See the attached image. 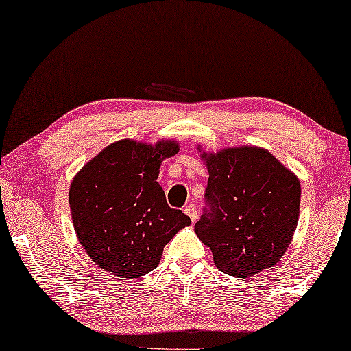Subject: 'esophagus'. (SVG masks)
<instances>
[{"label":"esophagus","mask_w":351,"mask_h":351,"mask_svg":"<svg viewBox=\"0 0 351 351\" xmlns=\"http://www.w3.org/2000/svg\"><path fill=\"white\" fill-rule=\"evenodd\" d=\"M183 211H185L186 213V216H189V219H191V222H196V219H197V208H196V205L194 204H188L185 208H183Z\"/></svg>","instance_id":"34e87169"}]
</instances>
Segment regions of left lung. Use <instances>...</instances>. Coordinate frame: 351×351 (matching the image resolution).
Segmentation results:
<instances>
[{
  "instance_id": "1",
  "label": "left lung",
  "mask_w": 351,
  "mask_h": 351,
  "mask_svg": "<svg viewBox=\"0 0 351 351\" xmlns=\"http://www.w3.org/2000/svg\"><path fill=\"white\" fill-rule=\"evenodd\" d=\"M200 157L210 177L206 208L194 230L213 252L216 267L238 278L272 267L297 228V176L263 147H228Z\"/></svg>"
}]
</instances>
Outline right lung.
Masks as SVG:
<instances>
[{
	"mask_svg": "<svg viewBox=\"0 0 351 351\" xmlns=\"http://www.w3.org/2000/svg\"><path fill=\"white\" fill-rule=\"evenodd\" d=\"M179 143L119 140L91 158L70 186V208L79 243L106 272L138 278L158 266L165 245L191 223L171 208L158 185L160 165Z\"/></svg>",
	"mask_w": 351,
	"mask_h": 351,
	"instance_id": "right-lung-1",
	"label": "right lung"
}]
</instances>
